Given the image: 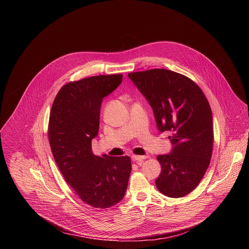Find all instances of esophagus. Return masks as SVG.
<instances>
[{
	"label": "esophagus",
	"instance_id": "1",
	"mask_svg": "<svg viewBox=\"0 0 249 249\" xmlns=\"http://www.w3.org/2000/svg\"><path fill=\"white\" fill-rule=\"evenodd\" d=\"M147 157L146 156H139V155H132L131 156V159H132V161H134V162H139V163H141L142 162L144 159H146Z\"/></svg>",
	"mask_w": 249,
	"mask_h": 249
}]
</instances>
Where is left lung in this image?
<instances>
[{
	"mask_svg": "<svg viewBox=\"0 0 249 249\" xmlns=\"http://www.w3.org/2000/svg\"><path fill=\"white\" fill-rule=\"evenodd\" d=\"M153 110L157 128L169 131L172 151L157 156L160 193L181 197L204 177L213 150V116L201 89L189 77L166 69L128 73Z\"/></svg>",
	"mask_w": 249,
	"mask_h": 249,
	"instance_id": "1",
	"label": "left lung"
}]
</instances>
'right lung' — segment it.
I'll return each instance as SVG.
<instances>
[{"label":"right lung","instance_id":"right-lung-1","mask_svg":"<svg viewBox=\"0 0 249 249\" xmlns=\"http://www.w3.org/2000/svg\"><path fill=\"white\" fill-rule=\"evenodd\" d=\"M122 80L118 73L69 82L57 93L50 114L49 141L59 171L79 198L95 208L119 203L131 173L128 156H97L92 151L103 100Z\"/></svg>","mask_w":249,"mask_h":249}]
</instances>
